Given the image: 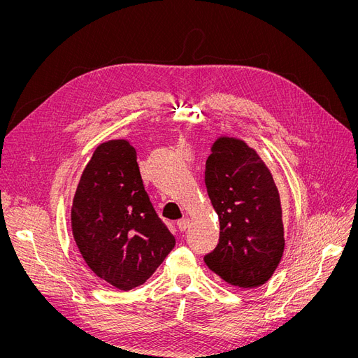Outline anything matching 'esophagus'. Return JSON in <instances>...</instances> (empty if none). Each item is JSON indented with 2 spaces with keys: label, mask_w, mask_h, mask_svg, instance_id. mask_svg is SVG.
<instances>
[{
  "label": "esophagus",
  "mask_w": 358,
  "mask_h": 358,
  "mask_svg": "<svg viewBox=\"0 0 358 358\" xmlns=\"http://www.w3.org/2000/svg\"><path fill=\"white\" fill-rule=\"evenodd\" d=\"M189 224H190V219L189 217H182V219H180L177 222V227H178V229L181 232H184L187 228H189Z\"/></svg>",
  "instance_id": "esophagus-1"
}]
</instances>
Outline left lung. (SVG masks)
Here are the masks:
<instances>
[{
  "label": "left lung",
  "mask_w": 358,
  "mask_h": 358,
  "mask_svg": "<svg viewBox=\"0 0 358 358\" xmlns=\"http://www.w3.org/2000/svg\"><path fill=\"white\" fill-rule=\"evenodd\" d=\"M204 182L220 227L206 266L232 286H262L285 251L280 194L270 169L243 141L220 136L206 161Z\"/></svg>",
  "instance_id": "1"
}]
</instances>
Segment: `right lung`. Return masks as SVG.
Returning a JSON list of instances; mask_svg holds the SVG:
<instances>
[{"instance_id":"right-lung-1","label":"right lung","mask_w":358,"mask_h":358,"mask_svg":"<svg viewBox=\"0 0 358 358\" xmlns=\"http://www.w3.org/2000/svg\"><path fill=\"white\" fill-rule=\"evenodd\" d=\"M72 235L87 266L108 285H143L176 245L145 192L136 150L126 139L97 146L71 209Z\"/></svg>"}]
</instances>
